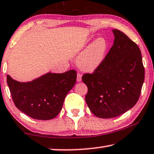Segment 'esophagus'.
Returning a JSON list of instances; mask_svg holds the SVG:
<instances>
[{
    "instance_id": "1",
    "label": "esophagus",
    "mask_w": 154,
    "mask_h": 154,
    "mask_svg": "<svg viewBox=\"0 0 154 154\" xmlns=\"http://www.w3.org/2000/svg\"><path fill=\"white\" fill-rule=\"evenodd\" d=\"M77 81L78 82L82 81V75L79 73H77Z\"/></svg>"
}]
</instances>
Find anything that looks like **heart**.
Segmentation results:
<instances>
[{"instance_id": "1", "label": "heart", "mask_w": 154, "mask_h": 154, "mask_svg": "<svg viewBox=\"0 0 154 154\" xmlns=\"http://www.w3.org/2000/svg\"><path fill=\"white\" fill-rule=\"evenodd\" d=\"M108 47L106 38H96L79 56L77 60V66L82 71L93 72L103 63L107 54Z\"/></svg>"}]
</instances>
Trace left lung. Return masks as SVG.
<instances>
[{
	"mask_svg": "<svg viewBox=\"0 0 154 154\" xmlns=\"http://www.w3.org/2000/svg\"><path fill=\"white\" fill-rule=\"evenodd\" d=\"M113 45L94 73L85 74V100L94 116L112 118L131 109L138 101L144 81V67L138 46L123 32L112 29Z\"/></svg>",
	"mask_w": 154,
	"mask_h": 154,
	"instance_id": "obj_1",
	"label": "left lung"
}]
</instances>
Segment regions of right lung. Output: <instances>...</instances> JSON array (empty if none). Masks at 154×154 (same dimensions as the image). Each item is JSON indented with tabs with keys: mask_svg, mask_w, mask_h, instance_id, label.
<instances>
[{
	"mask_svg": "<svg viewBox=\"0 0 154 154\" xmlns=\"http://www.w3.org/2000/svg\"><path fill=\"white\" fill-rule=\"evenodd\" d=\"M76 79L77 72L74 69L60 74L48 72L27 82H20L7 75L8 85L16 107L31 118L42 120L58 116Z\"/></svg>",
	"mask_w": 154,
	"mask_h": 154,
	"instance_id": "right-lung-1",
	"label": "right lung"
}]
</instances>
